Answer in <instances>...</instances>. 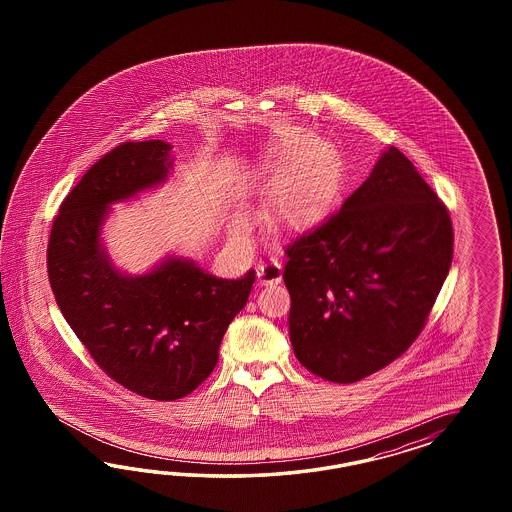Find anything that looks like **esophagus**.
<instances>
[{"label": "esophagus", "instance_id": "esophagus-1", "mask_svg": "<svg viewBox=\"0 0 512 512\" xmlns=\"http://www.w3.org/2000/svg\"><path fill=\"white\" fill-rule=\"evenodd\" d=\"M257 278L263 285H274L281 281V264L278 259H270L257 266Z\"/></svg>", "mask_w": 512, "mask_h": 512}]
</instances>
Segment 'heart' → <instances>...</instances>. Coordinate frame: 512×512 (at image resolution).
Listing matches in <instances>:
<instances>
[{"instance_id":"b5f03b06","label":"heart","mask_w":512,"mask_h":512,"mask_svg":"<svg viewBox=\"0 0 512 512\" xmlns=\"http://www.w3.org/2000/svg\"><path fill=\"white\" fill-rule=\"evenodd\" d=\"M310 133L283 140L270 159L272 171H286L270 191L268 217L287 229H304L325 214L340 189L341 159L334 146L314 144ZM246 227V217L236 216L234 231Z\"/></svg>"}]
</instances>
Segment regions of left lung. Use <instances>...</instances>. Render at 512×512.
Instances as JSON below:
<instances>
[{
	"instance_id": "8db88e82",
	"label": "left lung",
	"mask_w": 512,
	"mask_h": 512,
	"mask_svg": "<svg viewBox=\"0 0 512 512\" xmlns=\"http://www.w3.org/2000/svg\"><path fill=\"white\" fill-rule=\"evenodd\" d=\"M452 242L449 210L390 146L338 214L285 249L298 362L355 383L403 355L449 274Z\"/></svg>"
}]
</instances>
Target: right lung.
<instances>
[{
    "label": "right lung",
    "mask_w": 512,
    "mask_h": 512,
    "mask_svg": "<svg viewBox=\"0 0 512 512\" xmlns=\"http://www.w3.org/2000/svg\"><path fill=\"white\" fill-rule=\"evenodd\" d=\"M172 146L124 142L65 197L48 240V279L58 308L99 368L144 398H184L216 368L223 334L248 302L255 270L216 278L169 255L146 274L112 263L103 227L116 202L167 182Z\"/></svg>",
    "instance_id": "obj_1"
}]
</instances>
